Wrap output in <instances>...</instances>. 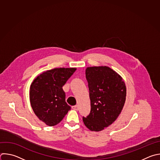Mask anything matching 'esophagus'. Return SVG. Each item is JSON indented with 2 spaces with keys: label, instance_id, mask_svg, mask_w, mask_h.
<instances>
[{
  "label": "esophagus",
  "instance_id": "esophagus-1",
  "mask_svg": "<svg viewBox=\"0 0 160 160\" xmlns=\"http://www.w3.org/2000/svg\"><path fill=\"white\" fill-rule=\"evenodd\" d=\"M73 110H75V111H78V105H74V106H72V108Z\"/></svg>",
  "mask_w": 160,
  "mask_h": 160
}]
</instances>
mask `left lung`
<instances>
[{
	"label": "left lung",
	"mask_w": 160,
	"mask_h": 160,
	"mask_svg": "<svg viewBox=\"0 0 160 160\" xmlns=\"http://www.w3.org/2000/svg\"><path fill=\"white\" fill-rule=\"evenodd\" d=\"M91 110L83 117L85 126L98 132L111 125L121 114L126 98V87L120 75L107 66L85 70Z\"/></svg>",
	"instance_id": "obj_1"
}]
</instances>
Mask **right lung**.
I'll return each mask as SVG.
<instances>
[{"label": "right lung", "mask_w": 160, "mask_h": 160, "mask_svg": "<svg viewBox=\"0 0 160 160\" xmlns=\"http://www.w3.org/2000/svg\"><path fill=\"white\" fill-rule=\"evenodd\" d=\"M76 68H56L43 72L31 83L29 100L38 119L48 126L60 123L71 107L65 101L63 86Z\"/></svg>", "instance_id": "right-lung-1"}]
</instances>
